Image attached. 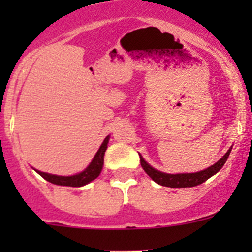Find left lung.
<instances>
[{
  "mask_svg": "<svg viewBox=\"0 0 252 252\" xmlns=\"http://www.w3.org/2000/svg\"><path fill=\"white\" fill-rule=\"evenodd\" d=\"M230 147L227 151V154L217 162L213 166L208 167L207 169H204L201 172H196V173H185V174H167L162 173V172L157 171V169L152 168L149 163L144 161V158L140 156V164L146 174L151 178L154 182H156L157 184L162 185V187H169V188H190V187H196V185L202 184L206 182L208 178H211L212 175H215L217 172H220V169L224 166L225 161H227L228 156L230 154Z\"/></svg>",
  "mask_w": 252,
  "mask_h": 252,
  "instance_id": "left-lung-1",
  "label": "left lung"
}]
</instances>
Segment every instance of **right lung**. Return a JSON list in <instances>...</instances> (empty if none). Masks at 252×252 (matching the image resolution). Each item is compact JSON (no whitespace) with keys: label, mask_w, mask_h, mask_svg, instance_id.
<instances>
[{"label":"right lung","mask_w":252,"mask_h":252,"mask_svg":"<svg viewBox=\"0 0 252 252\" xmlns=\"http://www.w3.org/2000/svg\"><path fill=\"white\" fill-rule=\"evenodd\" d=\"M108 139H110V136H107V138L103 140L102 145H101L100 149H98L97 154L94 157L93 162H91V163L89 164L88 168H86L85 171L81 172V173L70 175V177H62V175L48 174L40 171L36 172L41 175L44 179L52 183V184L63 185V187H83V185L90 183L91 180L96 179V178L98 177V174L101 173V169H102L103 166V156H105L106 149H107Z\"/></svg>","instance_id":"right-lung-1"}]
</instances>
